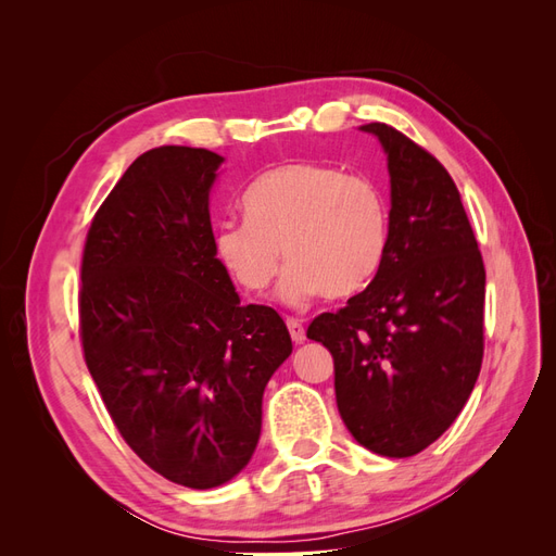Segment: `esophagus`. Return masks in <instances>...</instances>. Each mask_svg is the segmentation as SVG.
I'll return each instance as SVG.
<instances>
[{
  "mask_svg": "<svg viewBox=\"0 0 556 556\" xmlns=\"http://www.w3.org/2000/svg\"><path fill=\"white\" fill-rule=\"evenodd\" d=\"M288 329H290V336H292L294 343H304L306 341V329H304V325L299 323L296 317H288Z\"/></svg>",
  "mask_w": 556,
  "mask_h": 556,
  "instance_id": "1",
  "label": "esophagus"
}]
</instances>
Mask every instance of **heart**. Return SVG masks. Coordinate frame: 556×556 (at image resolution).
<instances>
[{"label":"heart","instance_id":"heart-1","mask_svg":"<svg viewBox=\"0 0 556 556\" xmlns=\"http://www.w3.org/2000/svg\"><path fill=\"white\" fill-rule=\"evenodd\" d=\"M241 220L217 229L215 248L231 278L264 292L288 262L278 294L290 306L323 294L343 299L374 280L390 243V211L378 185L329 164L288 162L252 180Z\"/></svg>","mask_w":556,"mask_h":556}]
</instances>
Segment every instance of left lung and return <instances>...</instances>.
I'll use <instances>...</instances> for the list:
<instances>
[{
    "mask_svg": "<svg viewBox=\"0 0 556 556\" xmlns=\"http://www.w3.org/2000/svg\"><path fill=\"white\" fill-rule=\"evenodd\" d=\"M390 243L368 288L306 336L333 357L336 403L355 441L413 457L439 441L473 392L484 352V264L457 185L429 150L384 125Z\"/></svg>",
    "mask_w": 556,
    "mask_h": 556,
    "instance_id": "1",
    "label": "left lung"
}]
</instances>
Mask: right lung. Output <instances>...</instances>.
Instances as JSON below:
<instances>
[{
	"mask_svg": "<svg viewBox=\"0 0 556 556\" xmlns=\"http://www.w3.org/2000/svg\"><path fill=\"white\" fill-rule=\"evenodd\" d=\"M223 157L162 146L129 164L92 217L78 333L104 406L137 457L192 490L231 480L290 357L282 317L248 304L215 257L208 192Z\"/></svg>",
	"mask_w": 556,
	"mask_h": 556,
	"instance_id": "right-lung-1",
	"label": "right lung"
}]
</instances>
